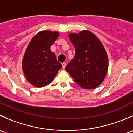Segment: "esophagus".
I'll return each mask as SVG.
<instances>
[{
  "label": "esophagus",
  "instance_id": "34e87169",
  "mask_svg": "<svg viewBox=\"0 0 133 133\" xmlns=\"http://www.w3.org/2000/svg\"><path fill=\"white\" fill-rule=\"evenodd\" d=\"M62 68H63V69H65V66H66V65H67V64L65 62H63L62 64Z\"/></svg>",
  "mask_w": 133,
  "mask_h": 133
}]
</instances>
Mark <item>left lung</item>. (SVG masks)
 <instances>
[{
  "mask_svg": "<svg viewBox=\"0 0 133 133\" xmlns=\"http://www.w3.org/2000/svg\"><path fill=\"white\" fill-rule=\"evenodd\" d=\"M69 38L75 49V53L65 69L81 87L95 88L103 81L109 66L103 45L88 30L69 34Z\"/></svg>",
  "mask_w": 133,
  "mask_h": 133,
  "instance_id": "obj_1",
  "label": "left lung"
}]
</instances>
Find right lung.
Masks as SVG:
<instances>
[{
	"label": "right lung",
	"instance_id": "obj_1",
	"mask_svg": "<svg viewBox=\"0 0 133 133\" xmlns=\"http://www.w3.org/2000/svg\"><path fill=\"white\" fill-rule=\"evenodd\" d=\"M58 35V32H38L26 50L23 70L28 82L36 87H43L51 83L62 67L51 51Z\"/></svg>",
	"mask_w": 133,
	"mask_h": 133
}]
</instances>
